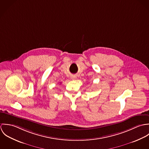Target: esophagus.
Returning <instances> with one entry per match:
<instances>
[{"mask_svg": "<svg viewBox=\"0 0 149 149\" xmlns=\"http://www.w3.org/2000/svg\"><path fill=\"white\" fill-rule=\"evenodd\" d=\"M71 78H72V80H75V79H76V76H72V77H71Z\"/></svg>", "mask_w": 149, "mask_h": 149, "instance_id": "1", "label": "esophagus"}]
</instances>
